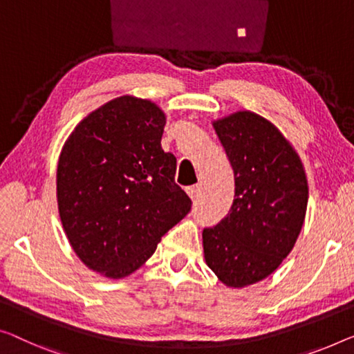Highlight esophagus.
Here are the masks:
<instances>
[{
  "label": "esophagus",
  "instance_id": "esophagus-1",
  "mask_svg": "<svg viewBox=\"0 0 354 354\" xmlns=\"http://www.w3.org/2000/svg\"><path fill=\"white\" fill-rule=\"evenodd\" d=\"M200 191H202V187H200L198 184H197V186H191V187L187 189L189 197L192 198V202H194V203H197V202H198V198H200Z\"/></svg>",
  "mask_w": 354,
  "mask_h": 354
}]
</instances>
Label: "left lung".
<instances>
[{"label":"left lung","mask_w":354,"mask_h":354,"mask_svg":"<svg viewBox=\"0 0 354 354\" xmlns=\"http://www.w3.org/2000/svg\"><path fill=\"white\" fill-rule=\"evenodd\" d=\"M235 176L229 214L203 229L208 267L230 288L272 275L304 225L308 184L297 152L267 119L239 111L213 122Z\"/></svg>","instance_id":"obj_1"}]
</instances>
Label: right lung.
I'll return each instance as SVG.
<instances>
[{"mask_svg":"<svg viewBox=\"0 0 354 354\" xmlns=\"http://www.w3.org/2000/svg\"><path fill=\"white\" fill-rule=\"evenodd\" d=\"M163 127L156 103L124 95L81 120L62 149L63 229L79 259L108 278L138 270L191 211L175 183L176 157L160 146Z\"/></svg>","mask_w":354,"mask_h":354,"instance_id":"obj_1","label":"right lung"}]
</instances>
